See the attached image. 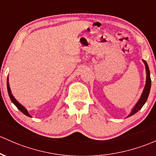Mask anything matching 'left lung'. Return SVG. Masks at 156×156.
<instances>
[{"mask_svg":"<svg viewBox=\"0 0 156 156\" xmlns=\"http://www.w3.org/2000/svg\"><path fill=\"white\" fill-rule=\"evenodd\" d=\"M145 66H146V72H147V81H146V85H145L144 90L143 92H142V95L141 98H140L139 101H138V103L136 104V105L135 106L134 108L132 110L131 113L129 115L128 117L133 115L136 114L138 110H140L142 108L144 105L145 102L147 100V98L149 96V94H150V87H151V78H150V69H149V66L147 65V63L145 61H144Z\"/></svg>","mask_w":156,"mask_h":156,"instance_id":"left-lung-1","label":"left lung"}]
</instances>
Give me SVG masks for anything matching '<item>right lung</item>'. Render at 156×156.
Instances as JSON below:
<instances>
[{"label":"right lung","instance_id":"obj_1","mask_svg":"<svg viewBox=\"0 0 156 156\" xmlns=\"http://www.w3.org/2000/svg\"><path fill=\"white\" fill-rule=\"evenodd\" d=\"M7 90H8L9 95V98H10V99H11L12 102V103L14 104L15 106H16L17 108L19 109L20 111H21V112H23V113L24 115H26L29 116V117H31V115L30 114H29L28 111L27 110V109H26L25 107H23V106H22L20 103H18V101H17L16 99L15 98L14 96L12 95V94L11 90H10V87H9V82H8V78H7Z\"/></svg>","mask_w":156,"mask_h":156}]
</instances>
